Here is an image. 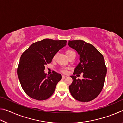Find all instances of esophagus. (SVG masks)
Here are the masks:
<instances>
[{
	"label": "esophagus",
	"instance_id": "esophagus-1",
	"mask_svg": "<svg viewBox=\"0 0 123 123\" xmlns=\"http://www.w3.org/2000/svg\"><path fill=\"white\" fill-rule=\"evenodd\" d=\"M67 77V76H66V75H62V78H66Z\"/></svg>",
	"mask_w": 123,
	"mask_h": 123
}]
</instances>
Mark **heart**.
I'll return each mask as SVG.
<instances>
[{"instance_id":"obj_1","label":"heart","mask_w":123,"mask_h":123,"mask_svg":"<svg viewBox=\"0 0 123 123\" xmlns=\"http://www.w3.org/2000/svg\"><path fill=\"white\" fill-rule=\"evenodd\" d=\"M73 53H74L73 51L72 50H70V49H68V50H67L66 51V55H67V57L69 55H70V54H72ZM62 72H63V73H66V70L65 69H63V70H62Z\"/></svg>"}]
</instances>
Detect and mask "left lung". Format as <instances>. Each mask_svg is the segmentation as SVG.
<instances>
[{
  "label": "left lung",
  "instance_id": "1",
  "mask_svg": "<svg viewBox=\"0 0 123 123\" xmlns=\"http://www.w3.org/2000/svg\"><path fill=\"white\" fill-rule=\"evenodd\" d=\"M68 45L80 55V62L73 75L84 74L82 80L76 76L69 86V91L75 99L88 102L98 96L104 87L107 69L103 55L93 45L82 40L69 41Z\"/></svg>",
  "mask_w": 123,
  "mask_h": 123
}]
</instances>
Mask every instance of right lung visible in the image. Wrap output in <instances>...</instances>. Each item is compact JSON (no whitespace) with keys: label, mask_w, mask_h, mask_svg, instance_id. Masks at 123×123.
Returning <instances> with one entry per match:
<instances>
[{"label":"right lung","mask_w":123,"mask_h":123,"mask_svg":"<svg viewBox=\"0 0 123 123\" xmlns=\"http://www.w3.org/2000/svg\"><path fill=\"white\" fill-rule=\"evenodd\" d=\"M66 40L44 39L36 42L22 54L17 68L21 86L29 97L37 100L50 97L62 79L55 72L47 76L45 66L51 63L54 55L67 44Z\"/></svg>","instance_id":"right-lung-1"}]
</instances>
